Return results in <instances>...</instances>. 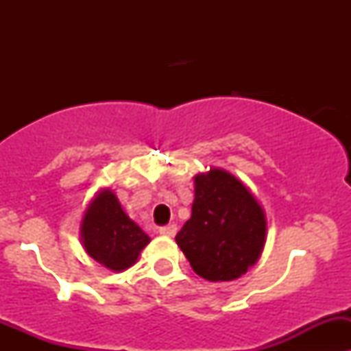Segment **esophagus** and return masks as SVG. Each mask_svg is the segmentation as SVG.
<instances>
[{
	"label": "esophagus",
	"mask_w": 351,
	"mask_h": 351,
	"mask_svg": "<svg viewBox=\"0 0 351 351\" xmlns=\"http://www.w3.org/2000/svg\"><path fill=\"white\" fill-rule=\"evenodd\" d=\"M176 231H178V228H176L175 224H169V226H165V228L159 229V234L166 236V238H175Z\"/></svg>",
	"instance_id": "obj_1"
}]
</instances>
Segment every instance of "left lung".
<instances>
[{
	"label": "left lung",
	"mask_w": 351,
	"mask_h": 351,
	"mask_svg": "<svg viewBox=\"0 0 351 351\" xmlns=\"http://www.w3.org/2000/svg\"><path fill=\"white\" fill-rule=\"evenodd\" d=\"M192 217L176 244L198 277L231 282L254 267L267 243V215L258 198L222 168L193 176Z\"/></svg>",
	"instance_id": "left-lung-1"
}]
</instances>
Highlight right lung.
I'll list each match as a JSON object with an SVG mask.
<instances>
[{"label":"right lung","mask_w":351,"mask_h":351,"mask_svg":"<svg viewBox=\"0 0 351 351\" xmlns=\"http://www.w3.org/2000/svg\"><path fill=\"white\" fill-rule=\"evenodd\" d=\"M80 239L88 256L112 271L132 267L141 251L151 243L110 189L98 190L84 208Z\"/></svg>","instance_id":"right-lung-1"}]
</instances>
